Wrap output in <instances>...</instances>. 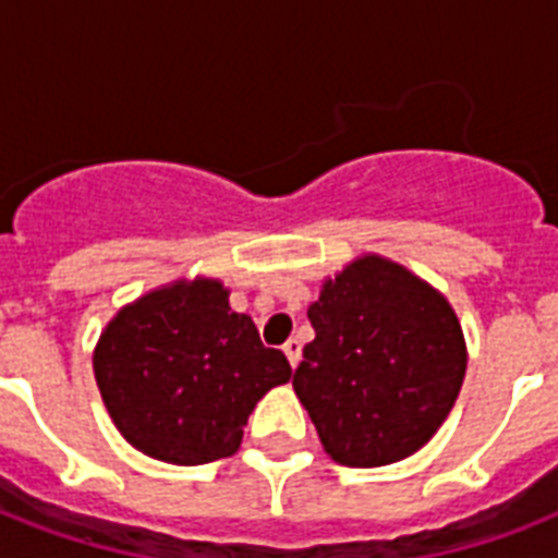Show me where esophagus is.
Segmentation results:
<instances>
[{"mask_svg": "<svg viewBox=\"0 0 558 558\" xmlns=\"http://www.w3.org/2000/svg\"><path fill=\"white\" fill-rule=\"evenodd\" d=\"M283 353H287L289 365L295 367L298 362H301V341H298V339H289L287 344H283Z\"/></svg>", "mask_w": 558, "mask_h": 558, "instance_id": "obj_1", "label": "esophagus"}]
</instances>
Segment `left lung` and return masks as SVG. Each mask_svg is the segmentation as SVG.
<instances>
[{"mask_svg": "<svg viewBox=\"0 0 558 558\" xmlns=\"http://www.w3.org/2000/svg\"><path fill=\"white\" fill-rule=\"evenodd\" d=\"M315 339L292 376L341 466H388L432 440L466 376V339L440 289L381 254L322 280Z\"/></svg>", "mask_w": 558, "mask_h": 558, "instance_id": "8db88e82", "label": "left lung"}]
</instances>
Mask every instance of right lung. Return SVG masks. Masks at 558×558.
<instances>
[{
	"mask_svg": "<svg viewBox=\"0 0 558 558\" xmlns=\"http://www.w3.org/2000/svg\"><path fill=\"white\" fill-rule=\"evenodd\" d=\"M92 371L112 423L153 460L199 466L240 449L248 414L292 367L263 348L222 280L179 278L121 306L100 332Z\"/></svg>",
	"mask_w": 558,
	"mask_h": 558,
	"instance_id": "add662e5",
	"label": "right lung"
}]
</instances>
